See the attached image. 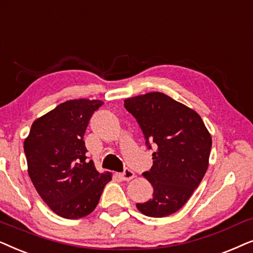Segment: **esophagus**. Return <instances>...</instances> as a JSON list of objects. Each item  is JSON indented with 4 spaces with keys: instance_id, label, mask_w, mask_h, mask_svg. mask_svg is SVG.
I'll list each match as a JSON object with an SVG mask.
<instances>
[{
    "instance_id": "34e87169",
    "label": "esophagus",
    "mask_w": 253,
    "mask_h": 253,
    "mask_svg": "<svg viewBox=\"0 0 253 253\" xmlns=\"http://www.w3.org/2000/svg\"><path fill=\"white\" fill-rule=\"evenodd\" d=\"M119 177H120L121 180L128 181V180L133 179V178L135 177V173H134L133 171L130 170V169H125V170L123 171V172L119 173Z\"/></svg>"
}]
</instances>
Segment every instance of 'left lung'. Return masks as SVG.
<instances>
[{
	"label": "left lung",
	"mask_w": 253,
	"mask_h": 253,
	"mask_svg": "<svg viewBox=\"0 0 253 253\" xmlns=\"http://www.w3.org/2000/svg\"><path fill=\"white\" fill-rule=\"evenodd\" d=\"M125 107L142 130L153 167L143 176L153 185L150 200L136 204L141 213L164 217L186 204L206 173L211 134L195 111L162 92L127 98Z\"/></svg>",
	"instance_id": "left-lung-1"
}]
</instances>
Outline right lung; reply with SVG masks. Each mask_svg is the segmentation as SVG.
<instances>
[{
    "instance_id": "add662e5",
    "label": "right lung",
    "mask_w": 253,
    "mask_h": 253,
    "mask_svg": "<svg viewBox=\"0 0 253 253\" xmlns=\"http://www.w3.org/2000/svg\"><path fill=\"white\" fill-rule=\"evenodd\" d=\"M100 100L60 104L32 124L24 141L29 176L42 199L59 216L80 218L93 211L111 173L86 161L83 136Z\"/></svg>"
}]
</instances>
